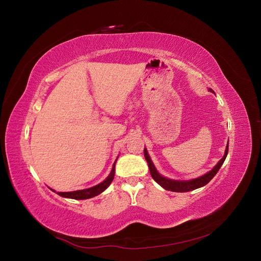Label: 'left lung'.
<instances>
[{"instance_id":"left-lung-1","label":"left lung","mask_w":261,"mask_h":261,"mask_svg":"<svg viewBox=\"0 0 261 261\" xmlns=\"http://www.w3.org/2000/svg\"><path fill=\"white\" fill-rule=\"evenodd\" d=\"M211 90V89H210ZM227 151H228V145L226 146L225 149V153L223 155L222 159H221L218 164L216 165L215 168H213L210 172H208L207 174H204L198 178H195V179H191V180H174V179H169L167 177H163L161 176L159 173L156 172L154 165L152 164L151 160H150V156L147 152L146 148L144 149V154L146 160L148 162V167H149V171H150V174H151L152 178L156 181L158 184L161 185L164 189H167V191H171V192H177V193H185V192H191L194 191V189H197L199 187H202L204 185H207L209 181L215 177V175L218 173V171L220 170L221 165L223 164L225 158L227 155Z\"/></svg>"}]
</instances>
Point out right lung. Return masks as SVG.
<instances>
[{"label":"right lung","mask_w":261,"mask_h":261,"mask_svg":"<svg viewBox=\"0 0 261 261\" xmlns=\"http://www.w3.org/2000/svg\"><path fill=\"white\" fill-rule=\"evenodd\" d=\"M114 174H115V163L113 165L111 173H110V175L99 185H96V186H93L91 188L82 189V191L68 192V193H58V195H60L62 197H66V198H72V199H88V198H91V197L97 196V195L101 194L103 191H106V189L109 187V185L112 183V180L114 178Z\"/></svg>","instance_id":"obj_1"}]
</instances>
